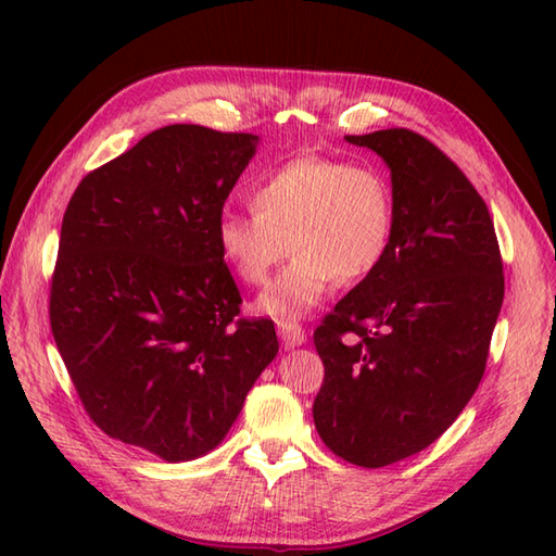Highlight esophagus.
Masks as SVG:
<instances>
[{
	"instance_id": "esophagus-1",
	"label": "esophagus",
	"mask_w": 556,
	"mask_h": 556,
	"mask_svg": "<svg viewBox=\"0 0 556 556\" xmlns=\"http://www.w3.org/2000/svg\"><path fill=\"white\" fill-rule=\"evenodd\" d=\"M277 334L285 349H293L305 344V332L299 323H277Z\"/></svg>"
}]
</instances>
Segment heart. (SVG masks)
Here are the masks:
<instances>
[{"instance_id": "obj_1", "label": "heart", "mask_w": 556, "mask_h": 556, "mask_svg": "<svg viewBox=\"0 0 556 556\" xmlns=\"http://www.w3.org/2000/svg\"><path fill=\"white\" fill-rule=\"evenodd\" d=\"M253 207H224L217 245L243 285L263 287L289 245V267L257 299V313L291 323L320 305L337 281L353 285L384 263L396 198L375 164L293 157L253 184Z\"/></svg>"}]
</instances>
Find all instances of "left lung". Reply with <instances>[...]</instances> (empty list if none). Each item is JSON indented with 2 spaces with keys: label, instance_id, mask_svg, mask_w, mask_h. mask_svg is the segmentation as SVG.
<instances>
[{
  "label": "left lung",
  "instance_id": "8db88e82",
  "mask_svg": "<svg viewBox=\"0 0 556 556\" xmlns=\"http://www.w3.org/2000/svg\"><path fill=\"white\" fill-rule=\"evenodd\" d=\"M346 140L392 172L396 229L384 263L315 329L313 420L337 456L382 468L430 446L476 394L504 275L485 200L440 148L408 128Z\"/></svg>",
  "mask_w": 556,
  "mask_h": 556
}]
</instances>
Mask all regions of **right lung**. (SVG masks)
Returning a JSON list of instances; mask_svg holds the SVG:
<instances>
[{"instance_id":"add662e5","label":"right lung","mask_w":556,"mask_h":556,"mask_svg":"<svg viewBox=\"0 0 556 556\" xmlns=\"http://www.w3.org/2000/svg\"><path fill=\"white\" fill-rule=\"evenodd\" d=\"M253 134L157 128L71 195L50 289L56 349L102 432L167 464L212 452L275 361L271 320H239L217 245Z\"/></svg>"}]
</instances>
